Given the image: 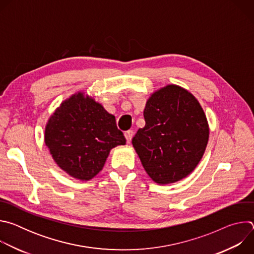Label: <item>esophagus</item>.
I'll return each mask as SVG.
<instances>
[{
    "label": "esophagus",
    "instance_id": "34e87169",
    "mask_svg": "<svg viewBox=\"0 0 254 254\" xmlns=\"http://www.w3.org/2000/svg\"><path fill=\"white\" fill-rule=\"evenodd\" d=\"M125 136H126V138H127V142H130V140H131V138H132V136H133V131H132V130H127V131L125 132Z\"/></svg>",
    "mask_w": 254,
    "mask_h": 254
}]
</instances>
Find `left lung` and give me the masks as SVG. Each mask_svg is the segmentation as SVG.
Instances as JSON below:
<instances>
[{"mask_svg": "<svg viewBox=\"0 0 254 254\" xmlns=\"http://www.w3.org/2000/svg\"><path fill=\"white\" fill-rule=\"evenodd\" d=\"M143 118L146 126L131 142L148 175L162 185L190 175L209 138L207 119L195 96L178 85H167L148 99Z\"/></svg>", "mask_w": 254, "mask_h": 254, "instance_id": "1", "label": "left lung"}]
</instances>
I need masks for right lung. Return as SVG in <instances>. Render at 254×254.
Wrapping results in <instances>:
<instances>
[{
    "label": "right lung",
    "mask_w": 254,
    "mask_h": 254,
    "mask_svg": "<svg viewBox=\"0 0 254 254\" xmlns=\"http://www.w3.org/2000/svg\"><path fill=\"white\" fill-rule=\"evenodd\" d=\"M45 143L67 174L87 181L96 176L113 148L126 144L116 118L82 92L61 103L45 128Z\"/></svg>",
    "instance_id": "obj_1"
}]
</instances>
